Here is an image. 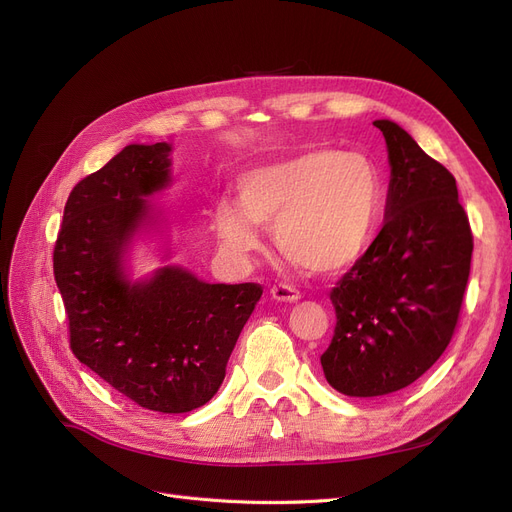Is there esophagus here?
Here are the masks:
<instances>
[{
    "label": "esophagus",
    "mask_w": 512,
    "mask_h": 512,
    "mask_svg": "<svg viewBox=\"0 0 512 512\" xmlns=\"http://www.w3.org/2000/svg\"><path fill=\"white\" fill-rule=\"evenodd\" d=\"M271 296L275 300H281V302H296V300H300V292L296 288H292V285H285V283L273 285Z\"/></svg>",
    "instance_id": "obj_1"
}]
</instances>
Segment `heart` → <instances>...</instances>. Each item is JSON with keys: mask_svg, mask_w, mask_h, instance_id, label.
<instances>
[{"mask_svg": "<svg viewBox=\"0 0 512 512\" xmlns=\"http://www.w3.org/2000/svg\"><path fill=\"white\" fill-rule=\"evenodd\" d=\"M382 180L359 153L306 151L237 178V206L220 199L214 231L231 258L258 250L256 224H271L277 250L313 273H338L357 262L378 231Z\"/></svg>", "mask_w": 512, "mask_h": 512, "instance_id": "heart-1", "label": "heart"}]
</instances>
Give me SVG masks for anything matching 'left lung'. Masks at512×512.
<instances>
[{"instance_id": "1", "label": "left lung", "mask_w": 512, "mask_h": 512, "mask_svg": "<svg viewBox=\"0 0 512 512\" xmlns=\"http://www.w3.org/2000/svg\"><path fill=\"white\" fill-rule=\"evenodd\" d=\"M391 163L386 220L330 292L334 336L325 380L349 397H380L416 382L452 340L473 256L456 178L395 121L376 119Z\"/></svg>"}]
</instances>
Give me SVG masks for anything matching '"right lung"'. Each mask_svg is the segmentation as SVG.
Here are the masks:
<instances>
[{"label": "right lung", "mask_w": 512, "mask_h": 512, "mask_svg": "<svg viewBox=\"0 0 512 512\" xmlns=\"http://www.w3.org/2000/svg\"><path fill=\"white\" fill-rule=\"evenodd\" d=\"M172 147L130 145L73 187L54 245L73 355L117 393L161 414L206 405L262 296L258 283H206L180 267L130 283L121 254L142 199L170 182Z\"/></svg>", "instance_id": "add662e5"}]
</instances>
